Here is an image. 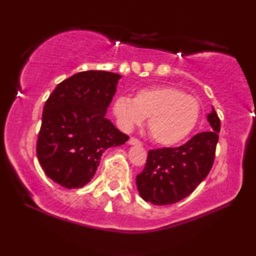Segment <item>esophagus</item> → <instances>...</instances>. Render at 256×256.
I'll use <instances>...</instances> for the list:
<instances>
[{
	"mask_svg": "<svg viewBox=\"0 0 256 256\" xmlns=\"http://www.w3.org/2000/svg\"><path fill=\"white\" fill-rule=\"evenodd\" d=\"M128 144H131V146H141L142 144L140 141L138 140V138H131L128 140Z\"/></svg>",
	"mask_w": 256,
	"mask_h": 256,
	"instance_id": "1",
	"label": "esophagus"
}]
</instances>
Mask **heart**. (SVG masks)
Returning <instances> with one entry per match:
<instances>
[{"label": "heart", "instance_id": "b5f03b06", "mask_svg": "<svg viewBox=\"0 0 256 256\" xmlns=\"http://www.w3.org/2000/svg\"><path fill=\"white\" fill-rule=\"evenodd\" d=\"M112 112L124 130L148 120V131L162 146L180 144L196 128L201 114L198 99L174 86H151L138 90L133 99L120 96L112 104Z\"/></svg>", "mask_w": 256, "mask_h": 256}]
</instances>
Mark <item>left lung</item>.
<instances>
[{"mask_svg":"<svg viewBox=\"0 0 256 256\" xmlns=\"http://www.w3.org/2000/svg\"><path fill=\"white\" fill-rule=\"evenodd\" d=\"M210 131L198 133L177 148L150 150L144 170L136 176V188L144 201L172 204L188 196L209 174L220 132L214 108L206 116Z\"/></svg>","mask_w":256,"mask_h":256,"instance_id":"8db88e82","label":"left lung"}]
</instances>
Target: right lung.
I'll return each instance as SVG.
<instances>
[{
	"label": "right lung",
	"mask_w": 256,
	"mask_h": 256,
	"mask_svg": "<svg viewBox=\"0 0 256 256\" xmlns=\"http://www.w3.org/2000/svg\"><path fill=\"white\" fill-rule=\"evenodd\" d=\"M120 74L79 72L58 84L45 102L37 157L45 174L66 188H80L96 174L105 150L128 136L106 118Z\"/></svg>",
	"instance_id": "obj_1"
}]
</instances>
